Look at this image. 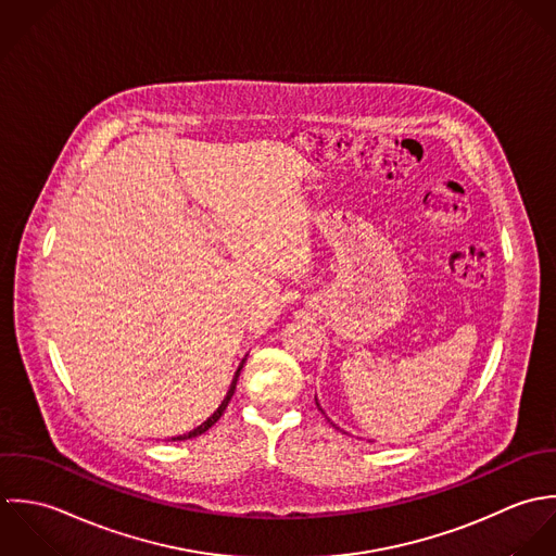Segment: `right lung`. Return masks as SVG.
<instances>
[{"label":"right lung","instance_id":"1","mask_svg":"<svg viewBox=\"0 0 556 556\" xmlns=\"http://www.w3.org/2000/svg\"><path fill=\"white\" fill-rule=\"evenodd\" d=\"M244 363V361H242ZM242 363H240V367L236 369V376H233V380H231V384H229V391H227V395H225V400L222 402V406L213 413V417H208L202 426H198L195 430H191L189 434H185V437H176V439H172V441H185V439H195V437H200V434H204L208 428H213L219 419H222L223 413H225V408H227V404H229V400H231V395H233V391H236V382H238V376H240V369H242Z\"/></svg>","mask_w":556,"mask_h":556}]
</instances>
